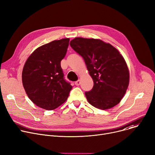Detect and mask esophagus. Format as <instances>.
<instances>
[{"label": "esophagus", "instance_id": "1", "mask_svg": "<svg viewBox=\"0 0 155 155\" xmlns=\"http://www.w3.org/2000/svg\"><path fill=\"white\" fill-rule=\"evenodd\" d=\"M75 85H77V86L80 85V80H78L76 81L75 82Z\"/></svg>", "mask_w": 155, "mask_h": 155}]
</instances>
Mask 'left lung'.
<instances>
[{
	"mask_svg": "<svg viewBox=\"0 0 155 155\" xmlns=\"http://www.w3.org/2000/svg\"><path fill=\"white\" fill-rule=\"evenodd\" d=\"M70 45L84 58L94 87L86 91L89 104L107 110L119 104L129 84L126 61L118 50L99 39L77 37Z\"/></svg>",
	"mask_w": 155,
	"mask_h": 155,
	"instance_id": "8db88e82",
	"label": "left lung"
}]
</instances>
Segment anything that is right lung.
Here are the masks:
<instances>
[{"instance_id": "1", "label": "right lung", "mask_w": 155, "mask_h": 155, "mask_svg": "<svg viewBox=\"0 0 155 155\" xmlns=\"http://www.w3.org/2000/svg\"><path fill=\"white\" fill-rule=\"evenodd\" d=\"M69 38L54 40L37 48L22 71V84L28 98L45 110H54L67 99L72 86L64 78L60 65L67 53Z\"/></svg>"}]
</instances>
